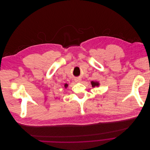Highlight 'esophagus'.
Returning <instances> with one entry per match:
<instances>
[{
    "instance_id": "obj_1",
    "label": "esophagus",
    "mask_w": 150,
    "mask_h": 150,
    "mask_svg": "<svg viewBox=\"0 0 150 150\" xmlns=\"http://www.w3.org/2000/svg\"><path fill=\"white\" fill-rule=\"evenodd\" d=\"M75 81L76 83H80L81 81V79H80V78H77L75 79Z\"/></svg>"
}]
</instances>
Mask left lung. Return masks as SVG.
I'll return each instance as SVG.
<instances>
[{"mask_svg":"<svg viewBox=\"0 0 150 150\" xmlns=\"http://www.w3.org/2000/svg\"><path fill=\"white\" fill-rule=\"evenodd\" d=\"M91 84H92V86L93 87H99L100 84L98 81H91Z\"/></svg>","mask_w":150,"mask_h":150,"instance_id":"left-lung-1","label":"left lung"}]
</instances>
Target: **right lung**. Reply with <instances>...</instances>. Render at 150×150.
Listing matches in <instances>:
<instances>
[{"label":"right lung","mask_w":150,"mask_h":150,"mask_svg":"<svg viewBox=\"0 0 150 150\" xmlns=\"http://www.w3.org/2000/svg\"><path fill=\"white\" fill-rule=\"evenodd\" d=\"M68 86H69V85H68V84H67V83H65V84H64V87H65V88H67V87H68Z\"/></svg>","instance_id":"1"}]
</instances>
